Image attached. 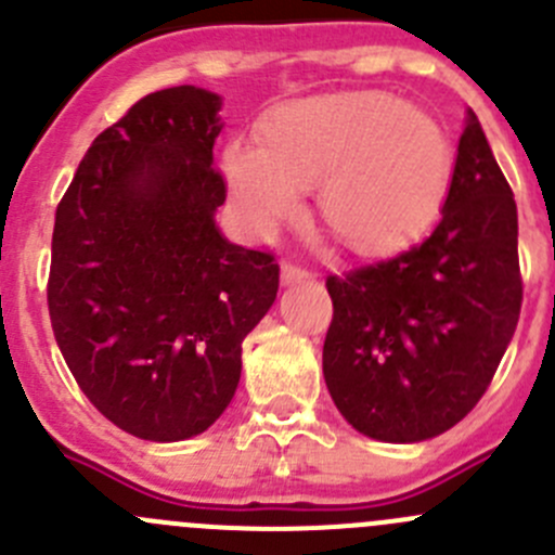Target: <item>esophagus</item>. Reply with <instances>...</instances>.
I'll list each match as a JSON object with an SVG mask.
<instances>
[{
	"instance_id": "obj_1",
	"label": "esophagus",
	"mask_w": 555,
	"mask_h": 555,
	"mask_svg": "<svg viewBox=\"0 0 555 555\" xmlns=\"http://www.w3.org/2000/svg\"><path fill=\"white\" fill-rule=\"evenodd\" d=\"M309 279V271H304L295 262H282V284H298Z\"/></svg>"
}]
</instances>
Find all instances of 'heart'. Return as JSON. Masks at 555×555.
Segmentation results:
<instances>
[{
    "instance_id": "obj_1",
    "label": "heart",
    "mask_w": 555,
    "mask_h": 555,
    "mask_svg": "<svg viewBox=\"0 0 555 555\" xmlns=\"http://www.w3.org/2000/svg\"><path fill=\"white\" fill-rule=\"evenodd\" d=\"M222 170L241 219L271 233L317 186L327 233L382 255L421 233L442 206L450 146L434 116L382 91L295 102L262 121L260 146L233 141Z\"/></svg>"
}]
</instances>
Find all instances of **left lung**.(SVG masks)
<instances>
[{
    "mask_svg": "<svg viewBox=\"0 0 555 555\" xmlns=\"http://www.w3.org/2000/svg\"><path fill=\"white\" fill-rule=\"evenodd\" d=\"M327 392L376 442H423L475 409L520 317L518 208L475 111H466L442 219L426 241L327 276Z\"/></svg>",
    "mask_w": 555,
    "mask_h": 555,
    "instance_id": "left-lung-1",
    "label": "left lung"
}]
</instances>
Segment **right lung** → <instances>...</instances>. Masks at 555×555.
Segmentation results:
<instances>
[{
  "label": "right lung",
  "mask_w": 555,
  "mask_h": 555,
  "mask_svg": "<svg viewBox=\"0 0 555 555\" xmlns=\"http://www.w3.org/2000/svg\"><path fill=\"white\" fill-rule=\"evenodd\" d=\"M222 96L173 86L100 132L56 208L48 311L83 396L113 426L181 442L217 423L241 344L276 300L268 251L219 230Z\"/></svg>",
  "instance_id": "right-lung-1"
}]
</instances>
